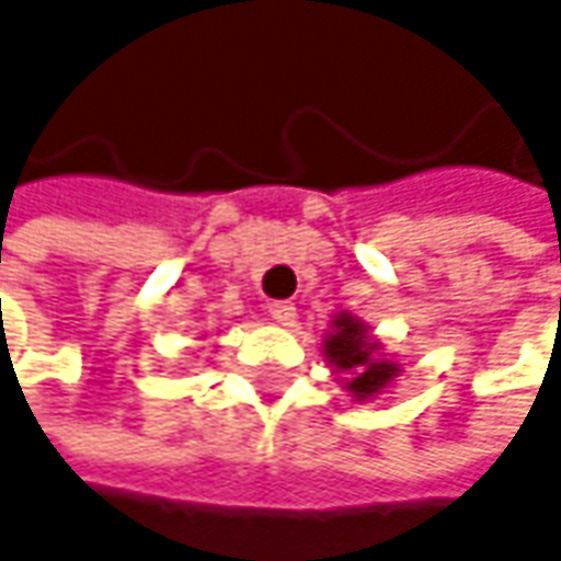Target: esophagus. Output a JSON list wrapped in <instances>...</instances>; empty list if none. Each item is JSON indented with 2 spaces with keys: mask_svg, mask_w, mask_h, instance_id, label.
<instances>
[{
  "mask_svg": "<svg viewBox=\"0 0 561 561\" xmlns=\"http://www.w3.org/2000/svg\"><path fill=\"white\" fill-rule=\"evenodd\" d=\"M268 314H272V321L287 327L296 321V306L293 302H268Z\"/></svg>",
  "mask_w": 561,
  "mask_h": 561,
  "instance_id": "1",
  "label": "esophagus"
}]
</instances>
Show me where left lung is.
Returning <instances> with one entry per match:
<instances>
[{
	"label": "left lung",
	"instance_id": "1",
	"mask_svg": "<svg viewBox=\"0 0 561 561\" xmlns=\"http://www.w3.org/2000/svg\"><path fill=\"white\" fill-rule=\"evenodd\" d=\"M324 358L340 374L342 389L355 401L382 394L401 374V367L382 355V342L370 336V327L352 311H340L324 336Z\"/></svg>",
	"mask_w": 561,
	"mask_h": 561
}]
</instances>
